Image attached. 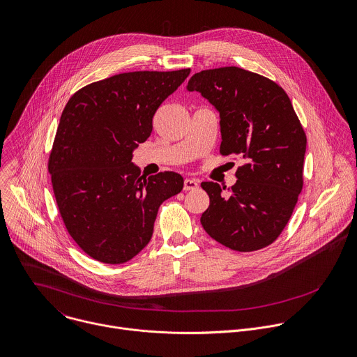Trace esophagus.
<instances>
[{"mask_svg":"<svg viewBox=\"0 0 357 357\" xmlns=\"http://www.w3.org/2000/svg\"><path fill=\"white\" fill-rule=\"evenodd\" d=\"M197 186H199V182L196 179H185V182H183L185 190H195V189H197Z\"/></svg>","mask_w":357,"mask_h":357,"instance_id":"34e87169","label":"esophagus"}]
</instances>
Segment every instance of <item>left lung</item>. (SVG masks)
<instances>
[{"mask_svg":"<svg viewBox=\"0 0 357 357\" xmlns=\"http://www.w3.org/2000/svg\"><path fill=\"white\" fill-rule=\"evenodd\" d=\"M186 89L220 113V153L247 161L228 196L218 183L202 182L210 197L200 217L204 231L240 252L271 245L303 189L307 137L290 98L272 79L240 67L196 73Z\"/></svg>","mask_w":357,"mask_h":357,"instance_id":"left-lung-1","label":"left lung"}]
</instances>
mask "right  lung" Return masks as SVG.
Listing matches in <instances>:
<instances>
[{"label": "right lung", "mask_w": 357, "mask_h": 357, "mask_svg": "<svg viewBox=\"0 0 357 357\" xmlns=\"http://www.w3.org/2000/svg\"><path fill=\"white\" fill-rule=\"evenodd\" d=\"M189 73L117 74L81 88L67 102L49 172L66 228L91 258L109 265L135 258L151 240L162 202L182 190L179 174L143 178L132 158L150 137L157 109Z\"/></svg>", "instance_id": "obj_1"}]
</instances>
